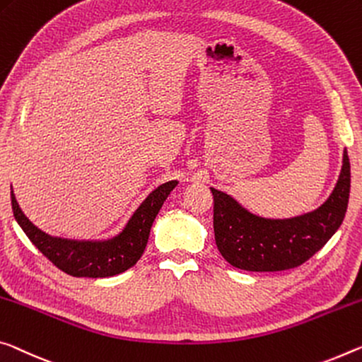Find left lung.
<instances>
[{"label":"left lung","instance_id":"1","mask_svg":"<svg viewBox=\"0 0 362 362\" xmlns=\"http://www.w3.org/2000/svg\"><path fill=\"white\" fill-rule=\"evenodd\" d=\"M348 153L335 190L319 209L293 219H262L245 211L228 194L211 188L214 197V237L221 255L233 267L251 272H275L306 262L329 242L348 208Z\"/></svg>","mask_w":362,"mask_h":362}]
</instances>
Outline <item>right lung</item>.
<instances>
[{
  "label": "right lung",
  "mask_w": 362,
  "mask_h": 362,
  "mask_svg": "<svg viewBox=\"0 0 362 362\" xmlns=\"http://www.w3.org/2000/svg\"><path fill=\"white\" fill-rule=\"evenodd\" d=\"M177 182H168L150 193L140 208L135 211L127 226L116 238L107 242H71V240L53 238L33 226L21 211L11 192V204L16 221L28 240L42 251L43 256L54 264L57 269L72 277H112L135 266L146 248L148 238L154 219L160 206L174 190Z\"/></svg>",
  "instance_id": "obj_1"
}]
</instances>
